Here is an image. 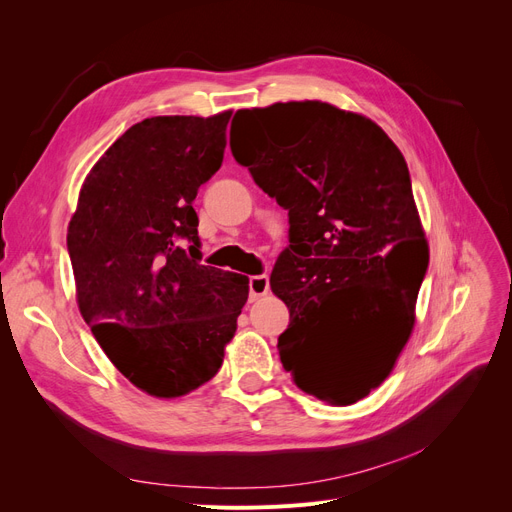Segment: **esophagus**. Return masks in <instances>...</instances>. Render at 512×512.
<instances>
[{
    "label": "esophagus",
    "mask_w": 512,
    "mask_h": 512,
    "mask_svg": "<svg viewBox=\"0 0 512 512\" xmlns=\"http://www.w3.org/2000/svg\"><path fill=\"white\" fill-rule=\"evenodd\" d=\"M267 292H270V278H267L265 274L249 278V299L251 301H257V299L265 297Z\"/></svg>",
    "instance_id": "34e87169"
}]
</instances>
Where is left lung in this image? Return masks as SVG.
Here are the masks:
<instances>
[{"label":"left lung","instance_id":"obj_1","mask_svg":"<svg viewBox=\"0 0 512 512\" xmlns=\"http://www.w3.org/2000/svg\"><path fill=\"white\" fill-rule=\"evenodd\" d=\"M230 149L288 209L270 278L290 311L280 361L303 392L353 405L405 348L427 272L407 161L378 124L321 101L238 110Z\"/></svg>","mask_w":512,"mask_h":512}]
</instances>
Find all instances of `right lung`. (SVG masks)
Returning <instances> with one entry per match:
<instances>
[{"mask_svg":"<svg viewBox=\"0 0 512 512\" xmlns=\"http://www.w3.org/2000/svg\"><path fill=\"white\" fill-rule=\"evenodd\" d=\"M232 112L130 126L87 176L68 226L80 315L134 386L176 398L224 361L249 278L201 263L199 186L220 170Z\"/></svg>","mask_w":512,"mask_h":512,"instance_id":"obj_1","label":"right lung"}]
</instances>
